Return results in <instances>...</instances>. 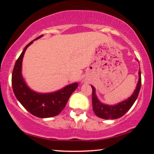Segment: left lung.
I'll return each instance as SVG.
<instances>
[{
  "label": "left lung",
  "instance_id": "left-lung-1",
  "mask_svg": "<svg viewBox=\"0 0 154 154\" xmlns=\"http://www.w3.org/2000/svg\"><path fill=\"white\" fill-rule=\"evenodd\" d=\"M139 79L137 82L136 89L132 95L127 100L114 106H109L102 103L98 99L95 95V90L93 86H91L92 90V103L93 109L95 115L104 119H114L122 117L125 115L130 109L132 106L138 96L141 87V72L139 71Z\"/></svg>",
  "mask_w": 154,
  "mask_h": 154
}]
</instances>
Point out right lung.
Masks as SVG:
<instances>
[{
  "instance_id": "add662e5",
  "label": "right lung",
  "mask_w": 154,
  "mask_h": 154,
  "mask_svg": "<svg viewBox=\"0 0 154 154\" xmlns=\"http://www.w3.org/2000/svg\"><path fill=\"white\" fill-rule=\"evenodd\" d=\"M42 36L40 35L34 40ZM32 43V41L26 45L16 61L11 77L13 91L17 100L32 115L40 118L52 117L58 115L64 109L70 95L78 87V83H72L50 93H39L32 91L22 77V64L25 51Z\"/></svg>"
}]
</instances>
